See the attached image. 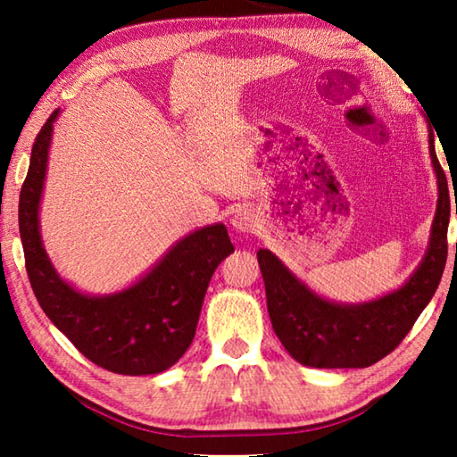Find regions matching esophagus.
<instances>
[{
    "mask_svg": "<svg viewBox=\"0 0 457 457\" xmlns=\"http://www.w3.org/2000/svg\"><path fill=\"white\" fill-rule=\"evenodd\" d=\"M229 223H231V228L239 231V234H247V231L256 229L258 218H256V213L250 212V210H239V212L231 215Z\"/></svg>",
    "mask_w": 457,
    "mask_h": 457,
    "instance_id": "obj_1",
    "label": "esophagus"
}]
</instances>
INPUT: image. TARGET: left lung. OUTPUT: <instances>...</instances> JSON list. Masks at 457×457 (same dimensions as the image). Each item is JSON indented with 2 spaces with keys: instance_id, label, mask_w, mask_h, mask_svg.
I'll return each mask as SVG.
<instances>
[{
  "instance_id": "left-lung-1",
  "label": "left lung",
  "mask_w": 457,
  "mask_h": 457,
  "mask_svg": "<svg viewBox=\"0 0 457 457\" xmlns=\"http://www.w3.org/2000/svg\"><path fill=\"white\" fill-rule=\"evenodd\" d=\"M429 157L437 179V207L428 252L415 272L397 290L369 303H332L308 288L272 252H258L270 320L284 349L300 365L316 369H365L375 365L397 349L417 316L429 304L445 268L450 223V191L437 161L431 130Z\"/></svg>"
}]
</instances>
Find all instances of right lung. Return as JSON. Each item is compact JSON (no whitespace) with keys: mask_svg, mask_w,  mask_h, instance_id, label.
<instances>
[{"mask_svg":"<svg viewBox=\"0 0 457 457\" xmlns=\"http://www.w3.org/2000/svg\"><path fill=\"white\" fill-rule=\"evenodd\" d=\"M58 117L60 108L37 133L20 193V237L29 284L54 327L95 365L133 377L163 373L189 349L215 268L234 252L228 229L213 223L191 231L119 292L76 290L56 272L40 234V201Z\"/></svg>","mask_w":457,"mask_h":457,"instance_id":"obj_1","label":"right lung"}]
</instances>
